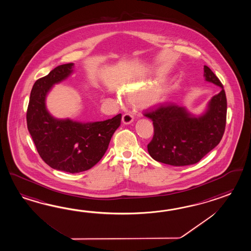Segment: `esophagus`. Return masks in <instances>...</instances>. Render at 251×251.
<instances>
[{"label":"esophagus","mask_w":251,"mask_h":251,"mask_svg":"<svg viewBox=\"0 0 251 251\" xmlns=\"http://www.w3.org/2000/svg\"><path fill=\"white\" fill-rule=\"evenodd\" d=\"M134 117L131 113H125L123 115V123L124 124H129L133 122Z\"/></svg>","instance_id":"obj_1"}]
</instances>
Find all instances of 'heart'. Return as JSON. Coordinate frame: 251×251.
<instances>
[{
    "mask_svg": "<svg viewBox=\"0 0 251 251\" xmlns=\"http://www.w3.org/2000/svg\"><path fill=\"white\" fill-rule=\"evenodd\" d=\"M154 85L149 84H140L130 87L129 89L125 91L129 98L133 100H140L143 99L147 102L156 101L160 95L159 89H153Z\"/></svg>",
    "mask_w": 251,
    "mask_h": 251,
    "instance_id": "1",
    "label": "heart"
}]
</instances>
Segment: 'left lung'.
<instances>
[{"instance_id":"8db88e82","label":"left lung","mask_w":251,"mask_h":251,"mask_svg":"<svg viewBox=\"0 0 251 251\" xmlns=\"http://www.w3.org/2000/svg\"><path fill=\"white\" fill-rule=\"evenodd\" d=\"M203 75L222 91L212 97L202 116L195 117L176 103L162 104L144 113L153 122L154 135L148 144V151L156 161L176 167L194 165L223 139L227 117L225 91L220 79L207 66Z\"/></svg>"}]
</instances>
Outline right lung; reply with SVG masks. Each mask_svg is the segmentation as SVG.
I'll return each instance as SVG.
<instances>
[{
	"instance_id": "add662e5",
	"label": "right lung",
	"mask_w": 251,
	"mask_h": 251,
	"mask_svg": "<svg viewBox=\"0 0 251 251\" xmlns=\"http://www.w3.org/2000/svg\"><path fill=\"white\" fill-rule=\"evenodd\" d=\"M73 63L54 68L34 84L27 110V126L43 161L67 173H80L94 167L105 154L122 114L103 122L81 123L56 120L48 112L45 99L53 84L72 73Z\"/></svg>"
}]
</instances>
